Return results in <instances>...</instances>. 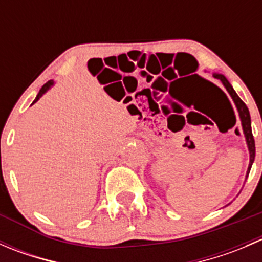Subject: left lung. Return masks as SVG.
I'll return each mask as SVG.
<instances>
[{"label": "left lung", "mask_w": 262, "mask_h": 262, "mask_svg": "<svg viewBox=\"0 0 262 262\" xmlns=\"http://www.w3.org/2000/svg\"><path fill=\"white\" fill-rule=\"evenodd\" d=\"M214 77L218 78V80L222 81V83L224 84V87L227 89V91L229 92L231 97L233 99L234 104H236L237 110H238L239 118H241V123H242V128H244V133L246 136V141H247V146H248V150H250V165H248V170H247V176L250 173L251 166H252L253 160H255V139H253L252 136V129H251V118H250V112H248L247 106L241 99H239L238 95L236 94V91L233 90V87L231 86L227 78L224 77L223 75H219V73H214Z\"/></svg>", "instance_id": "8db88e82"}]
</instances>
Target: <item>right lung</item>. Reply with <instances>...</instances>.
I'll use <instances>...</instances> for the list:
<instances>
[{
    "label": "right lung",
    "mask_w": 262,
    "mask_h": 262,
    "mask_svg": "<svg viewBox=\"0 0 262 262\" xmlns=\"http://www.w3.org/2000/svg\"><path fill=\"white\" fill-rule=\"evenodd\" d=\"M52 84H53V81H48V82H47V83H46V84H44V86H43V87H41V89H40V91H39L38 96H36V97H35V100H34V102H36V101H38V100H39V99H40V97H41V96H43V94H46V92H47V90H48V89H49V87H50V86H52ZM34 102H33V104H34Z\"/></svg>",
    "instance_id": "add662e5"
}]
</instances>
